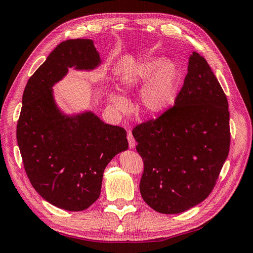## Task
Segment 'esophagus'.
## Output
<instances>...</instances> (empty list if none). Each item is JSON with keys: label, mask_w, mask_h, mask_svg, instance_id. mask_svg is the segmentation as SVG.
Returning a JSON list of instances; mask_svg holds the SVG:
<instances>
[{"label": "esophagus", "mask_w": 253, "mask_h": 253, "mask_svg": "<svg viewBox=\"0 0 253 253\" xmlns=\"http://www.w3.org/2000/svg\"><path fill=\"white\" fill-rule=\"evenodd\" d=\"M127 141H128V147L131 148V149H133V148H135V145H136V141H135V138L133 137V134H132V132H127Z\"/></svg>", "instance_id": "esophagus-1"}]
</instances>
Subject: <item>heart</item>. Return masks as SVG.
Here are the masks:
<instances>
[{
    "instance_id": "obj_1",
    "label": "heart",
    "mask_w": 253,
    "mask_h": 253,
    "mask_svg": "<svg viewBox=\"0 0 253 253\" xmlns=\"http://www.w3.org/2000/svg\"><path fill=\"white\" fill-rule=\"evenodd\" d=\"M181 80L178 65L172 60L151 58L122 73L121 85L126 89L147 83L140 96L141 109L149 116L160 114L173 103ZM111 102L118 111L126 112L128 102L118 94L111 95Z\"/></svg>"
}]
</instances>
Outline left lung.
<instances>
[{
  "mask_svg": "<svg viewBox=\"0 0 253 253\" xmlns=\"http://www.w3.org/2000/svg\"><path fill=\"white\" fill-rule=\"evenodd\" d=\"M143 160L140 194L165 214L205 201L230 149L226 94L206 59L193 52L174 105L133 128Z\"/></svg>",
  "mask_w": 253,
  "mask_h": 253,
  "instance_id": "8db88e82",
  "label": "left lung"
}]
</instances>
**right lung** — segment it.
I'll list each match as a JSON object with an SVG mask.
<instances>
[{"label":"right lung","mask_w":253,"mask_h":253,"mask_svg":"<svg viewBox=\"0 0 253 253\" xmlns=\"http://www.w3.org/2000/svg\"><path fill=\"white\" fill-rule=\"evenodd\" d=\"M100 57L89 39L66 40L29 78L22 98L17 140L27 177L45 201L82 211L100 195L105 167L127 149L124 127L106 125L93 113L61 114L51 86L68 67L93 70Z\"/></svg>","instance_id":"right-lung-1"}]
</instances>
